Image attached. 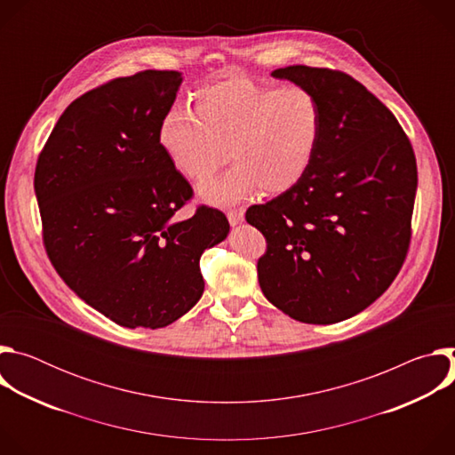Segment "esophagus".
Segmentation results:
<instances>
[{
  "mask_svg": "<svg viewBox=\"0 0 455 455\" xmlns=\"http://www.w3.org/2000/svg\"><path fill=\"white\" fill-rule=\"evenodd\" d=\"M227 218H228V221H230V225L235 227V225L243 223V220H244V209H232V211H228Z\"/></svg>",
  "mask_w": 455,
  "mask_h": 455,
  "instance_id": "1",
  "label": "esophagus"
}]
</instances>
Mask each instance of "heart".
Masks as SVG:
<instances>
[{
	"instance_id": "1",
	"label": "heart",
	"mask_w": 455,
	"mask_h": 455,
	"mask_svg": "<svg viewBox=\"0 0 455 455\" xmlns=\"http://www.w3.org/2000/svg\"><path fill=\"white\" fill-rule=\"evenodd\" d=\"M320 135L322 106L315 93L234 77L198 90L194 111H167L158 144L172 167L194 181L211 176L228 155L232 167L198 188L207 204L225 205L259 187L277 194L297 185L313 164Z\"/></svg>"
}]
</instances>
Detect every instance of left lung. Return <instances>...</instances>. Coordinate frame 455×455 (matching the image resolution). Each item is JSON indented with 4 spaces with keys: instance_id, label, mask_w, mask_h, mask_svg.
Segmentation results:
<instances>
[{
    "instance_id": "obj_1",
    "label": "left lung",
    "mask_w": 455,
    "mask_h": 455,
    "mask_svg": "<svg viewBox=\"0 0 455 455\" xmlns=\"http://www.w3.org/2000/svg\"><path fill=\"white\" fill-rule=\"evenodd\" d=\"M272 77L315 93L322 135L304 178L246 211L267 237L259 286L299 322L335 323L371 306L405 261L416 156L391 109L351 76L297 64Z\"/></svg>"
}]
</instances>
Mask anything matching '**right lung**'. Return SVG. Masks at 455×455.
I'll return each mask as SVG.
<instances>
[{
	"label": "right lung",
	"instance_id": "obj_1",
	"mask_svg": "<svg viewBox=\"0 0 455 455\" xmlns=\"http://www.w3.org/2000/svg\"><path fill=\"white\" fill-rule=\"evenodd\" d=\"M181 74L146 70L76 99L37 158L34 188L46 253L86 304L135 330L165 328L204 295L202 253L221 243L225 214L176 212L192 187L158 144Z\"/></svg>",
	"mask_w": 455,
	"mask_h": 455
}]
</instances>
